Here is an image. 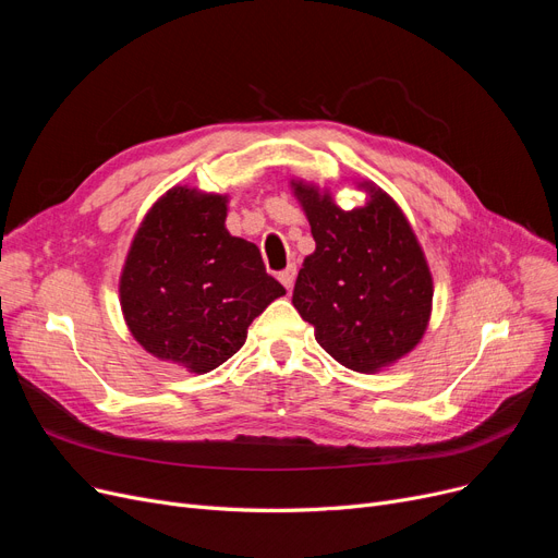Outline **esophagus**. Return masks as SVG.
I'll list each match as a JSON object with an SVG mask.
<instances>
[{
  "mask_svg": "<svg viewBox=\"0 0 558 558\" xmlns=\"http://www.w3.org/2000/svg\"><path fill=\"white\" fill-rule=\"evenodd\" d=\"M278 280L284 284L287 291H291V287H294V280H296V267H287L284 271H280Z\"/></svg>",
  "mask_w": 558,
  "mask_h": 558,
  "instance_id": "esophagus-1",
  "label": "esophagus"
}]
</instances>
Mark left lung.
I'll use <instances>...</instances> for the list:
<instances>
[{
	"instance_id": "8db88e82",
	"label": "left lung",
	"mask_w": 558,
	"mask_h": 558,
	"mask_svg": "<svg viewBox=\"0 0 558 558\" xmlns=\"http://www.w3.org/2000/svg\"><path fill=\"white\" fill-rule=\"evenodd\" d=\"M362 208L341 210L328 190L291 181L316 248L294 287V307L341 366L377 373L423 339L434 284L400 205L373 183Z\"/></svg>"
}]
</instances>
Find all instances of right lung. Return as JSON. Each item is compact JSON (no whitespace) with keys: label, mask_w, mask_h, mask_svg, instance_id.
Here are the masks:
<instances>
[{"label":"right lung","mask_w":558,"mask_h":558,"mask_svg":"<svg viewBox=\"0 0 558 558\" xmlns=\"http://www.w3.org/2000/svg\"><path fill=\"white\" fill-rule=\"evenodd\" d=\"M226 215L228 196L171 187L142 219L120 276L135 341L196 375L238 353L253 318L284 296L259 248L226 230Z\"/></svg>","instance_id":"obj_1"}]
</instances>
